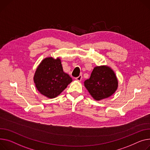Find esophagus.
Masks as SVG:
<instances>
[{
	"instance_id": "34e87169",
	"label": "esophagus",
	"mask_w": 150,
	"mask_h": 150,
	"mask_svg": "<svg viewBox=\"0 0 150 150\" xmlns=\"http://www.w3.org/2000/svg\"><path fill=\"white\" fill-rule=\"evenodd\" d=\"M75 79L76 81H81V79H82V75H79V76H78V77H76V78H75Z\"/></svg>"
}]
</instances>
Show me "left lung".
<instances>
[{
	"instance_id": "1",
	"label": "left lung",
	"mask_w": 150,
	"mask_h": 150,
	"mask_svg": "<svg viewBox=\"0 0 150 150\" xmlns=\"http://www.w3.org/2000/svg\"><path fill=\"white\" fill-rule=\"evenodd\" d=\"M85 87L95 101L110 97L118 87V80L113 70L108 66L94 67L91 77L84 82Z\"/></svg>"
}]
</instances>
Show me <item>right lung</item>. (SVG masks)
<instances>
[{
  "label": "right lung",
  "mask_w": 150,
  "mask_h": 150,
  "mask_svg": "<svg viewBox=\"0 0 150 150\" xmlns=\"http://www.w3.org/2000/svg\"><path fill=\"white\" fill-rule=\"evenodd\" d=\"M37 91L48 98H54L72 82V79L64 72L59 57L45 58L37 66L34 75Z\"/></svg>",
  "instance_id": "1"
}]
</instances>
